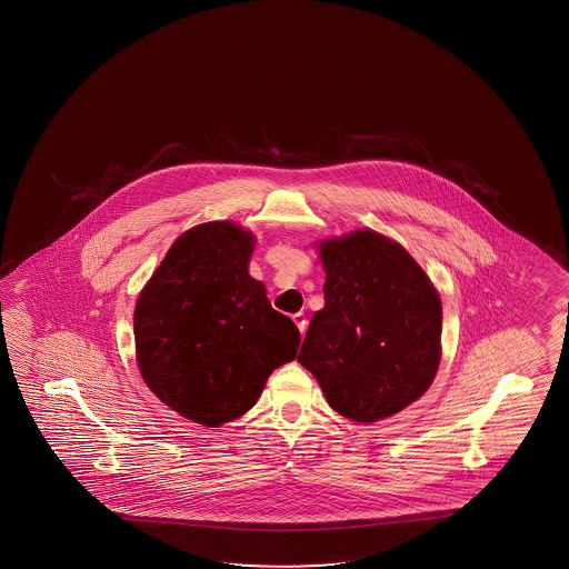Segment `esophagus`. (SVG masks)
Wrapping results in <instances>:
<instances>
[{"label": "esophagus", "mask_w": 569, "mask_h": 569, "mask_svg": "<svg viewBox=\"0 0 569 569\" xmlns=\"http://www.w3.org/2000/svg\"><path fill=\"white\" fill-rule=\"evenodd\" d=\"M291 320L296 322V327L299 328V332L303 336L305 330H307V319H305L303 312H296V315L291 317Z\"/></svg>", "instance_id": "1"}]
</instances>
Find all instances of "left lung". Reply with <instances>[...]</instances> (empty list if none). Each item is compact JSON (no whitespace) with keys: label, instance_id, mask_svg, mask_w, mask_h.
<instances>
[{"label":"left lung","instance_id":"obj_1","mask_svg":"<svg viewBox=\"0 0 569 569\" xmlns=\"http://www.w3.org/2000/svg\"><path fill=\"white\" fill-rule=\"evenodd\" d=\"M327 273L297 361L332 410L373 423L426 395L441 361L443 307L412 254L373 229L315 241Z\"/></svg>","mask_w":569,"mask_h":569}]
</instances>
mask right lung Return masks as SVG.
Listing matches in <instances>:
<instances>
[{
	"mask_svg": "<svg viewBox=\"0 0 569 569\" xmlns=\"http://www.w3.org/2000/svg\"><path fill=\"white\" fill-rule=\"evenodd\" d=\"M254 244L252 231L227 219L188 229L133 309L141 379L163 405L206 428L249 412L301 340L249 273Z\"/></svg>",
	"mask_w": 569,
	"mask_h": 569,
	"instance_id": "1",
	"label": "right lung"
}]
</instances>
